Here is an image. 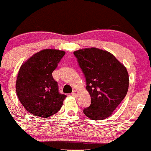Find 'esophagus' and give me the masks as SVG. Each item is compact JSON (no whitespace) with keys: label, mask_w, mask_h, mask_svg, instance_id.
Instances as JSON below:
<instances>
[{"label":"esophagus","mask_w":151,"mask_h":151,"mask_svg":"<svg viewBox=\"0 0 151 151\" xmlns=\"http://www.w3.org/2000/svg\"><path fill=\"white\" fill-rule=\"evenodd\" d=\"M72 95H73V96H77V95H78V92L76 91H73L72 93Z\"/></svg>","instance_id":"1"}]
</instances>
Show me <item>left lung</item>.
<instances>
[{"label": "left lung", "mask_w": 151, "mask_h": 151, "mask_svg": "<svg viewBox=\"0 0 151 151\" xmlns=\"http://www.w3.org/2000/svg\"><path fill=\"white\" fill-rule=\"evenodd\" d=\"M74 55L84 74L91 105L83 109L87 117L106 119L119 105L129 87L127 69L113 54L98 48L75 51Z\"/></svg>", "instance_id": "obj_1"}]
</instances>
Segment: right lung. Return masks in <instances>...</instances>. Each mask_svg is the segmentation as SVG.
<instances>
[{
	"mask_svg": "<svg viewBox=\"0 0 151 151\" xmlns=\"http://www.w3.org/2000/svg\"><path fill=\"white\" fill-rule=\"evenodd\" d=\"M64 51L44 49L24 63L19 70L16 91L23 106L30 114L47 118L57 113L66 95L58 91L52 72L65 55Z\"/></svg>",
	"mask_w": 151,
	"mask_h": 151,
	"instance_id": "right-lung-1",
	"label": "right lung"
}]
</instances>
